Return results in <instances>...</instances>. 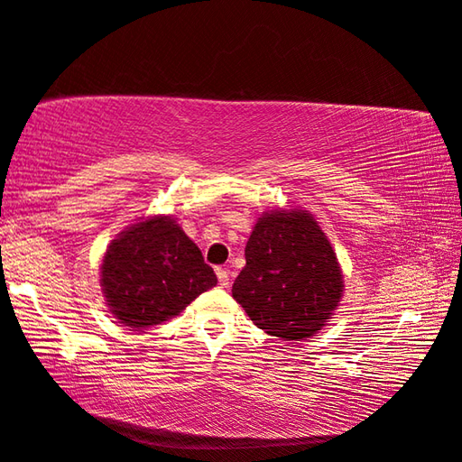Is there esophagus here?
<instances>
[{
	"mask_svg": "<svg viewBox=\"0 0 462 462\" xmlns=\"http://www.w3.org/2000/svg\"><path fill=\"white\" fill-rule=\"evenodd\" d=\"M217 278H218V284H221L223 288L229 286V270L226 268H217Z\"/></svg>",
	"mask_w": 462,
	"mask_h": 462,
	"instance_id": "obj_1",
	"label": "esophagus"
}]
</instances>
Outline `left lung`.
<instances>
[{
	"mask_svg": "<svg viewBox=\"0 0 462 462\" xmlns=\"http://www.w3.org/2000/svg\"><path fill=\"white\" fill-rule=\"evenodd\" d=\"M233 298L257 328L286 341L312 337L341 302L343 276L306 210H272L255 223Z\"/></svg>",
	"mask_w": 462,
	"mask_h": 462,
	"instance_id": "left-lung-1",
	"label": "left lung"
}]
</instances>
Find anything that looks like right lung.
I'll list each match as a JSON object with an SVG mask.
<instances>
[{"instance_id": "obj_1", "label": "right lung", "mask_w": 462, "mask_h": 462, "mask_svg": "<svg viewBox=\"0 0 462 462\" xmlns=\"http://www.w3.org/2000/svg\"><path fill=\"white\" fill-rule=\"evenodd\" d=\"M101 286L121 325L142 330L182 312L217 276L174 218L152 217L109 245Z\"/></svg>"}]
</instances>
